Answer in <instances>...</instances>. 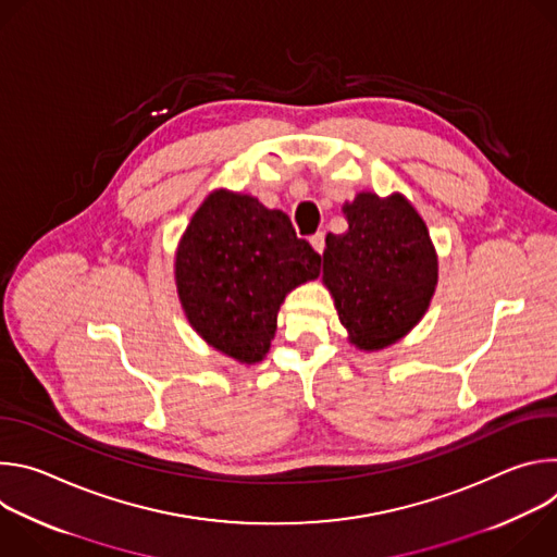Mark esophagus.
I'll return each instance as SVG.
<instances>
[{"label":"esophagus","mask_w":557,"mask_h":557,"mask_svg":"<svg viewBox=\"0 0 557 557\" xmlns=\"http://www.w3.org/2000/svg\"><path fill=\"white\" fill-rule=\"evenodd\" d=\"M310 245H312V249H314L317 253H324V249H326V233L320 231V233L310 235Z\"/></svg>","instance_id":"34e87169"}]
</instances>
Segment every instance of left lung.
<instances>
[{
    "mask_svg": "<svg viewBox=\"0 0 557 557\" xmlns=\"http://www.w3.org/2000/svg\"><path fill=\"white\" fill-rule=\"evenodd\" d=\"M346 233H329L324 282L350 342L379 350L401 339L428 310L438 262L428 226L401 196L359 194L344 205Z\"/></svg>",
    "mask_w": 557,
    "mask_h": 557,
    "instance_id": "obj_1",
    "label": "left lung"
}]
</instances>
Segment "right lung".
Here are the masks:
<instances>
[{
    "label": "right lung",
    "mask_w": 557,
    "mask_h": 557,
    "mask_svg": "<svg viewBox=\"0 0 557 557\" xmlns=\"http://www.w3.org/2000/svg\"><path fill=\"white\" fill-rule=\"evenodd\" d=\"M320 269L322 256L297 237L284 211L222 189L194 213L176 253L189 324L240 363L264 359L286 293Z\"/></svg>",
    "instance_id": "right-lung-1"
}]
</instances>
